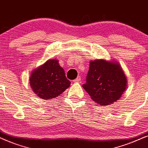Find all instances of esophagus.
Here are the masks:
<instances>
[{
    "label": "esophagus",
    "instance_id": "obj_1",
    "mask_svg": "<svg viewBox=\"0 0 148 148\" xmlns=\"http://www.w3.org/2000/svg\"><path fill=\"white\" fill-rule=\"evenodd\" d=\"M80 80H81V78H80V76H78L75 80H74V83H79Z\"/></svg>",
    "mask_w": 148,
    "mask_h": 148
}]
</instances>
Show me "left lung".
I'll return each mask as SVG.
<instances>
[{"label":"left lung","instance_id":"obj_1","mask_svg":"<svg viewBox=\"0 0 148 148\" xmlns=\"http://www.w3.org/2000/svg\"><path fill=\"white\" fill-rule=\"evenodd\" d=\"M86 83L83 87L91 98L101 106L118 100L127 87V78L117 61H90Z\"/></svg>","mask_w":148,"mask_h":148}]
</instances>
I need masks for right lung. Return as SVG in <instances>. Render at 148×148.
I'll use <instances>...</instances> for the list:
<instances>
[{"label":"right lung","mask_w":148,"mask_h":148,"mask_svg":"<svg viewBox=\"0 0 148 148\" xmlns=\"http://www.w3.org/2000/svg\"><path fill=\"white\" fill-rule=\"evenodd\" d=\"M29 81L33 92L43 100L59 96L71 84L65 77L64 70L56 59H48L44 64L34 69Z\"/></svg>","instance_id":"1"}]
</instances>
